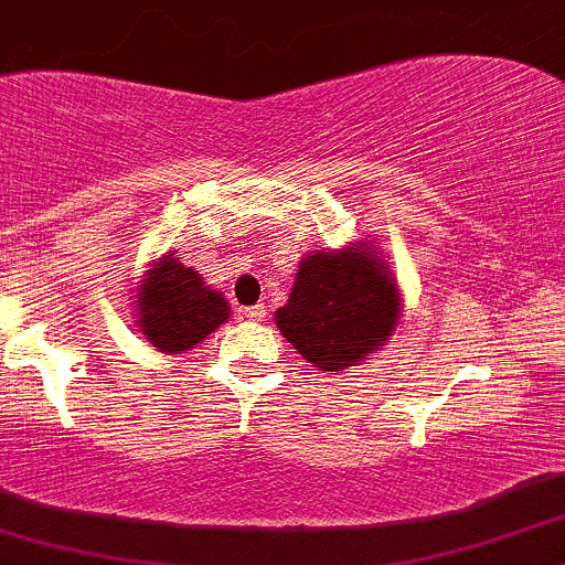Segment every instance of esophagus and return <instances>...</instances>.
<instances>
[{
  "label": "esophagus",
  "mask_w": 565,
  "mask_h": 565,
  "mask_svg": "<svg viewBox=\"0 0 565 565\" xmlns=\"http://www.w3.org/2000/svg\"><path fill=\"white\" fill-rule=\"evenodd\" d=\"M238 313H242V319H246V321H263L265 305H252V308H242Z\"/></svg>",
  "instance_id": "obj_1"
}]
</instances>
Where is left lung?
<instances>
[{
  "instance_id": "1",
  "label": "left lung",
  "mask_w": 565,
  "mask_h": 565,
  "mask_svg": "<svg viewBox=\"0 0 565 565\" xmlns=\"http://www.w3.org/2000/svg\"><path fill=\"white\" fill-rule=\"evenodd\" d=\"M401 319V291L387 265L364 244L308 252L276 323L321 372H342L382 348Z\"/></svg>"
}]
</instances>
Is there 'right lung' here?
Listing matches in <instances>:
<instances>
[{
    "label": "right lung",
    "instance_id": "obj_1",
    "mask_svg": "<svg viewBox=\"0 0 565 565\" xmlns=\"http://www.w3.org/2000/svg\"><path fill=\"white\" fill-rule=\"evenodd\" d=\"M138 327L161 353H180L228 321V302L199 270L170 255L159 257L138 289Z\"/></svg>",
    "mask_w": 565,
    "mask_h": 565
}]
</instances>
